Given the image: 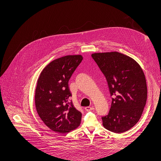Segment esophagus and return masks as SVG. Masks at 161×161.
<instances>
[{"label": "esophagus", "mask_w": 161, "mask_h": 161, "mask_svg": "<svg viewBox=\"0 0 161 161\" xmlns=\"http://www.w3.org/2000/svg\"><path fill=\"white\" fill-rule=\"evenodd\" d=\"M94 108L93 107H86L85 108V110H86V111H89V110H94Z\"/></svg>", "instance_id": "1"}]
</instances>
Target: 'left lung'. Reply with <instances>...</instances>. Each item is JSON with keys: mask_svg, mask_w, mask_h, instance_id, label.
Wrapping results in <instances>:
<instances>
[{"mask_svg": "<svg viewBox=\"0 0 161 161\" xmlns=\"http://www.w3.org/2000/svg\"><path fill=\"white\" fill-rule=\"evenodd\" d=\"M108 83L112 98L108 114L102 117L103 126L121 134L140 119L147 99L144 73L132 58L117 51L91 54Z\"/></svg>", "mask_w": 161, "mask_h": 161, "instance_id": "obj_1", "label": "left lung"}]
</instances>
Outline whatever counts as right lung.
<instances>
[{
	"mask_svg": "<svg viewBox=\"0 0 161 161\" xmlns=\"http://www.w3.org/2000/svg\"><path fill=\"white\" fill-rule=\"evenodd\" d=\"M82 60L81 54L57 58L43 68L38 79L35 95L37 113L56 132H69L81 123V113L69 101L68 82Z\"/></svg>",
	"mask_w": 161,
	"mask_h": 161,
	"instance_id": "obj_1",
	"label": "right lung"
}]
</instances>
